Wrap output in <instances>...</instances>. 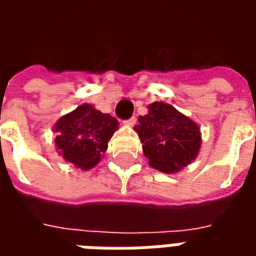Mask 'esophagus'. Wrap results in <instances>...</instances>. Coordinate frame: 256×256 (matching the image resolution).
<instances>
[{"instance_id": "obj_1", "label": "esophagus", "mask_w": 256, "mask_h": 256, "mask_svg": "<svg viewBox=\"0 0 256 256\" xmlns=\"http://www.w3.org/2000/svg\"><path fill=\"white\" fill-rule=\"evenodd\" d=\"M136 122H137V118L132 116V118H128V120H124V124H128V126H133V124H136Z\"/></svg>"}]
</instances>
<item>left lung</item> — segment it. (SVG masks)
I'll return each mask as SVG.
<instances>
[{
	"label": "left lung",
	"mask_w": 256,
	"mask_h": 256,
	"mask_svg": "<svg viewBox=\"0 0 256 256\" xmlns=\"http://www.w3.org/2000/svg\"><path fill=\"white\" fill-rule=\"evenodd\" d=\"M136 126L144 155L160 172H178L198 155L202 144L198 124L170 104L154 102Z\"/></svg>",
	"instance_id": "obj_1"
}]
</instances>
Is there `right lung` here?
<instances>
[{
    "label": "right lung",
    "instance_id": "add662e5",
    "mask_svg": "<svg viewBox=\"0 0 256 256\" xmlns=\"http://www.w3.org/2000/svg\"><path fill=\"white\" fill-rule=\"evenodd\" d=\"M116 128L115 118L84 104L56 123L54 142L66 160L89 170L100 162Z\"/></svg>",
    "mask_w": 256,
    "mask_h": 256
}]
</instances>
